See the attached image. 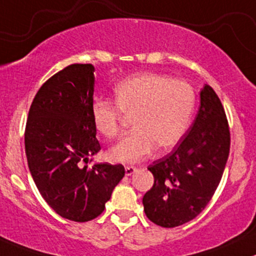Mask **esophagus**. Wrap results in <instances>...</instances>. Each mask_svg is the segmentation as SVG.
I'll return each instance as SVG.
<instances>
[{"label": "esophagus", "instance_id": "34e87169", "mask_svg": "<svg viewBox=\"0 0 256 256\" xmlns=\"http://www.w3.org/2000/svg\"><path fill=\"white\" fill-rule=\"evenodd\" d=\"M136 170L137 169L134 166H125L126 176H131V175H132V174L136 172Z\"/></svg>", "mask_w": 256, "mask_h": 256}]
</instances>
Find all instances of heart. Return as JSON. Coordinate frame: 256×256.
I'll return each mask as SVG.
<instances>
[{
	"mask_svg": "<svg viewBox=\"0 0 256 256\" xmlns=\"http://www.w3.org/2000/svg\"><path fill=\"white\" fill-rule=\"evenodd\" d=\"M196 100L194 87L187 81L144 72L115 86V103L94 100L92 122L98 134L115 138L122 132V113L134 116V131L112 148L109 158L118 162H136L156 147L168 152L178 144L192 120Z\"/></svg>",
	"mask_w": 256,
	"mask_h": 256,
	"instance_id": "heart-1",
	"label": "heart"
}]
</instances>
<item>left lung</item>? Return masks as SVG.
<instances>
[{
    "instance_id": "1",
    "label": "left lung",
    "mask_w": 256,
    "mask_h": 256,
    "mask_svg": "<svg viewBox=\"0 0 256 256\" xmlns=\"http://www.w3.org/2000/svg\"><path fill=\"white\" fill-rule=\"evenodd\" d=\"M230 143L228 122L220 98L206 85L190 130L175 150L148 166L154 184L142 203L152 222L171 228L203 212L222 178Z\"/></svg>"
}]
</instances>
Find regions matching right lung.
Instances as JSON below:
<instances>
[{
    "mask_svg": "<svg viewBox=\"0 0 256 256\" xmlns=\"http://www.w3.org/2000/svg\"><path fill=\"white\" fill-rule=\"evenodd\" d=\"M94 72L92 64H72L50 78L34 98L25 128L28 165L38 192L75 222L102 214L125 175L122 164L82 166L100 150L91 115Z\"/></svg>",
    "mask_w": 256,
    "mask_h": 256,
    "instance_id": "obj_1",
    "label": "right lung"
}]
</instances>
